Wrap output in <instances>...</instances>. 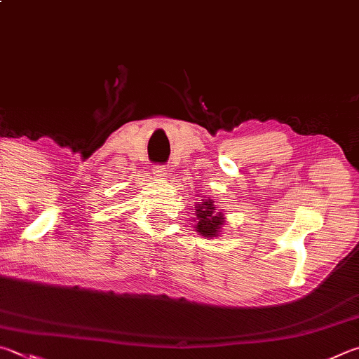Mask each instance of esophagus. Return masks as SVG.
Here are the masks:
<instances>
[{"mask_svg": "<svg viewBox=\"0 0 359 359\" xmlns=\"http://www.w3.org/2000/svg\"><path fill=\"white\" fill-rule=\"evenodd\" d=\"M152 174L155 175V179H166L168 177V168L163 165H155L152 168Z\"/></svg>", "mask_w": 359, "mask_h": 359, "instance_id": "1", "label": "esophagus"}]
</instances>
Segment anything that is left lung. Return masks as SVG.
<instances>
[{
    "label": "left lung",
    "instance_id": "left-lung-1",
    "mask_svg": "<svg viewBox=\"0 0 359 359\" xmlns=\"http://www.w3.org/2000/svg\"><path fill=\"white\" fill-rule=\"evenodd\" d=\"M215 201L204 199L194 207L193 221L196 223V232L204 237H218L221 226L224 224V217L221 212H217Z\"/></svg>",
    "mask_w": 359,
    "mask_h": 359
}]
</instances>
